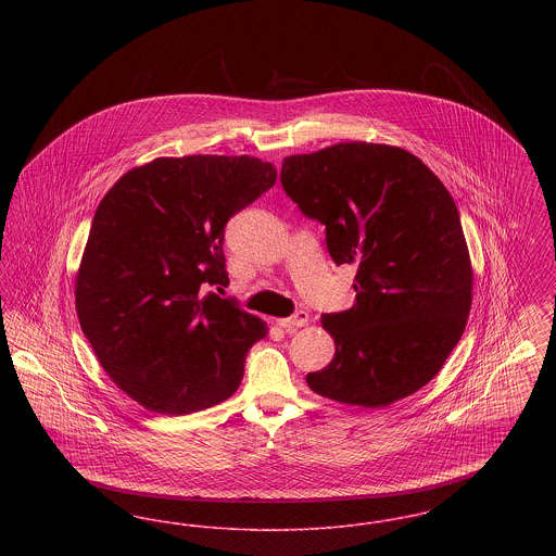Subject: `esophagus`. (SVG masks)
Wrapping results in <instances>:
<instances>
[{
  "mask_svg": "<svg viewBox=\"0 0 556 556\" xmlns=\"http://www.w3.org/2000/svg\"><path fill=\"white\" fill-rule=\"evenodd\" d=\"M308 323V313H304V311H300V313H295L293 317L288 318H277V325L279 327H283L288 333L291 331H295L298 327H304Z\"/></svg>",
  "mask_w": 556,
  "mask_h": 556,
  "instance_id": "obj_1",
  "label": "esophagus"
}]
</instances>
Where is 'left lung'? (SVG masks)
Listing matches in <instances>:
<instances>
[{"label": "left lung", "mask_w": 556, "mask_h": 556, "mask_svg": "<svg viewBox=\"0 0 556 556\" xmlns=\"http://www.w3.org/2000/svg\"><path fill=\"white\" fill-rule=\"evenodd\" d=\"M286 193L325 225L336 265H356V302L323 315L336 342L306 375L318 396L390 406L427 386L458 344L473 300V268L456 204L410 152L336 143L281 164Z\"/></svg>", "instance_id": "1"}]
</instances>
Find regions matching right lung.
Returning <instances> with one entry per match:
<instances>
[{
  "label": "right lung",
  "instance_id": "obj_1",
  "mask_svg": "<svg viewBox=\"0 0 556 556\" xmlns=\"http://www.w3.org/2000/svg\"><path fill=\"white\" fill-rule=\"evenodd\" d=\"M254 156L156 159L102 198L75 279L80 329L110 379L143 408L189 415L236 394L266 323L227 286V220L275 186Z\"/></svg>",
  "mask_w": 556,
  "mask_h": 556
}]
</instances>
